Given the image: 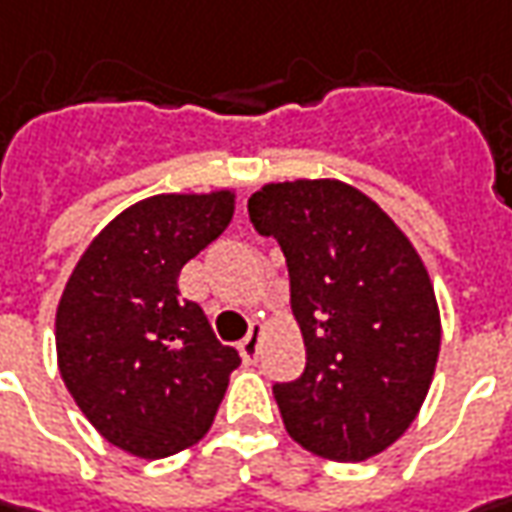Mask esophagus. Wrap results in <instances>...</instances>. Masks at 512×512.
Wrapping results in <instances>:
<instances>
[{
  "mask_svg": "<svg viewBox=\"0 0 512 512\" xmlns=\"http://www.w3.org/2000/svg\"><path fill=\"white\" fill-rule=\"evenodd\" d=\"M240 357L243 362H255L257 354H260V328H252L246 340H240Z\"/></svg>",
  "mask_w": 512,
  "mask_h": 512,
  "instance_id": "34e87169",
  "label": "esophagus"
}]
</instances>
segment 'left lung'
<instances>
[{
    "mask_svg": "<svg viewBox=\"0 0 512 512\" xmlns=\"http://www.w3.org/2000/svg\"><path fill=\"white\" fill-rule=\"evenodd\" d=\"M249 218L289 266L306 371L277 382L289 436L331 462H365L411 428L442 343L433 283L377 203L334 178L266 184Z\"/></svg>",
    "mask_w": 512,
    "mask_h": 512,
    "instance_id": "obj_1",
    "label": "left lung"
}]
</instances>
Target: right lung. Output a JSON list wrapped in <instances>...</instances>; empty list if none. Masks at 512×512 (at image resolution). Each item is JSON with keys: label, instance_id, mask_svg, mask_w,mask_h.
Listing matches in <instances>:
<instances>
[{"label": "right lung", "instance_id": "add662e5", "mask_svg": "<svg viewBox=\"0 0 512 512\" xmlns=\"http://www.w3.org/2000/svg\"><path fill=\"white\" fill-rule=\"evenodd\" d=\"M232 215V189L152 195L115 215L70 274L56 309L59 371L115 448L164 459L212 428L240 357L181 297L178 274Z\"/></svg>", "mask_w": 512, "mask_h": 512}]
</instances>
